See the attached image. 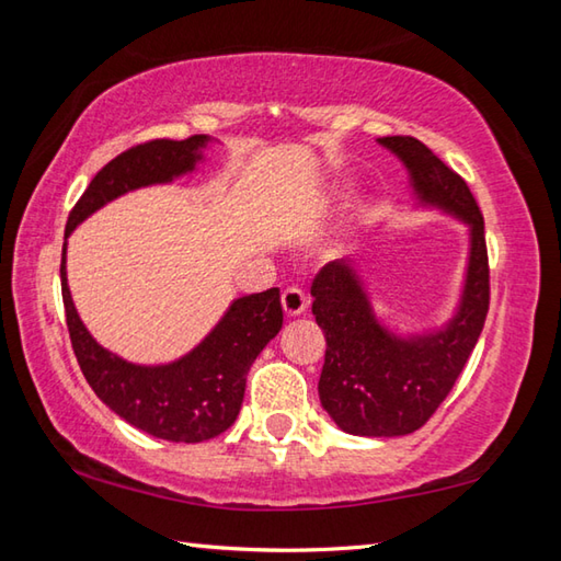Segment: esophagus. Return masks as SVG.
<instances>
[{
	"label": "esophagus",
	"mask_w": 561,
	"mask_h": 561,
	"mask_svg": "<svg viewBox=\"0 0 561 561\" xmlns=\"http://www.w3.org/2000/svg\"><path fill=\"white\" fill-rule=\"evenodd\" d=\"M307 294L297 287H287L282 291V307H284V314L287 317H299L304 309H307Z\"/></svg>",
	"instance_id": "1"
}]
</instances>
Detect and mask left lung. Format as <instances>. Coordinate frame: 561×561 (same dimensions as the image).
Segmentation results:
<instances>
[{"mask_svg":"<svg viewBox=\"0 0 561 561\" xmlns=\"http://www.w3.org/2000/svg\"><path fill=\"white\" fill-rule=\"evenodd\" d=\"M378 144L403 160L417 203L438 207L470 227L458 311L431 334L403 339L388 331L374 314L354 260L329 262L311 282V314L327 339L321 405L341 431L393 438L428 423L453 391L485 327L490 267L485 220L468 183L417 138L386 136Z\"/></svg>","mask_w":561,"mask_h":561,"instance_id":"left-lung-1","label":"left lung"}]
</instances>
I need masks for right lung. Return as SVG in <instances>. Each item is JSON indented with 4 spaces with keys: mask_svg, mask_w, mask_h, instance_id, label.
<instances>
[{
    "mask_svg": "<svg viewBox=\"0 0 561 561\" xmlns=\"http://www.w3.org/2000/svg\"><path fill=\"white\" fill-rule=\"evenodd\" d=\"M207 136L185 140H148L103 165L69 213L64 240L118 195L136 187L170 183L195 170ZM61 297L71 346L83 376L103 403L123 421L153 438L203 443L225 433L242 408L247 371L260 351L279 334L284 311L279 289L250 294L232 301L210 334L190 354L163 366H138L103 348L76 314L66 284V242L61 252Z\"/></svg>",
    "mask_w": 561,
    "mask_h": 561,
    "instance_id": "obj_1",
    "label": "right lung"
}]
</instances>
